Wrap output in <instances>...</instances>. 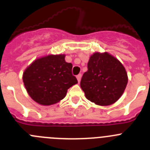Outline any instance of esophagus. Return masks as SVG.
<instances>
[{"mask_svg": "<svg viewBox=\"0 0 150 150\" xmlns=\"http://www.w3.org/2000/svg\"><path fill=\"white\" fill-rule=\"evenodd\" d=\"M81 77H82V75L80 74H78L77 76H76V79H77L78 82H80V80H81Z\"/></svg>", "mask_w": 150, "mask_h": 150, "instance_id": "1", "label": "esophagus"}]
</instances>
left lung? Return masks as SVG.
<instances>
[{
  "mask_svg": "<svg viewBox=\"0 0 150 150\" xmlns=\"http://www.w3.org/2000/svg\"><path fill=\"white\" fill-rule=\"evenodd\" d=\"M127 83L126 71L120 61L107 52H95L90 57L80 86L88 100L108 106L119 100Z\"/></svg>",
  "mask_w": 150,
  "mask_h": 150,
  "instance_id": "left-lung-1",
  "label": "left lung"
}]
</instances>
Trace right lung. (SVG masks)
Here are the masks:
<instances>
[{
    "instance_id": "1",
    "label": "right lung",
    "mask_w": 150,
    "mask_h": 150,
    "mask_svg": "<svg viewBox=\"0 0 150 150\" xmlns=\"http://www.w3.org/2000/svg\"><path fill=\"white\" fill-rule=\"evenodd\" d=\"M64 55H48L34 61L23 74V82L30 98L38 104L51 105L65 97L67 89L78 83L73 65Z\"/></svg>"
}]
</instances>
